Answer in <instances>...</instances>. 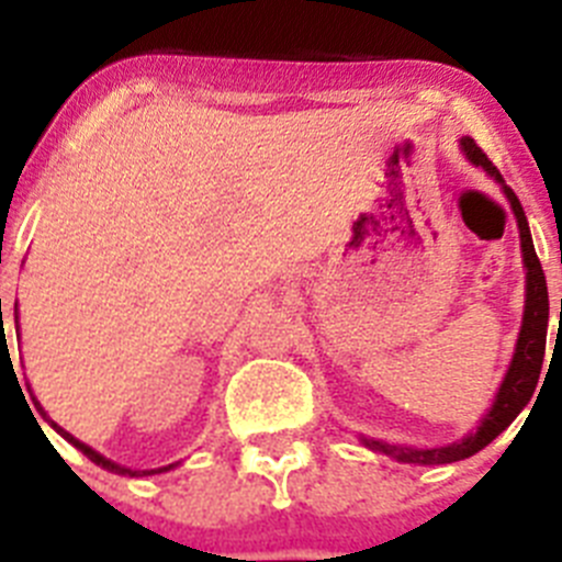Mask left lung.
Instances as JSON below:
<instances>
[{
  "instance_id": "1",
  "label": "left lung",
  "mask_w": 562,
  "mask_h": 562,
  "mask_svg": "<svg viewBox=\"0 0 562 562\" xmlns=\"http://www.w3.org/2000/svg\"><path fill=\"white\" fill-rule=\"evenodd\" d=\"M461 151L467 154V160L473 166L484 168L495 182H501L506 200L513 205L515 220H518L520 231V252H524V267H526V306H524V324H520L518 342H515V355L509 362V371H506L504 382H501L498 394H495L493 408L486 411V416L481 419V425L475 428V434L464 436L461 441L453 445H445V448H405V445H391V441L380 439H366L360 436V441L369 450L382 456H391L396 461H405V464H453V461L470 459L479 450H484L495 436L504 434L509 425L515 422V416L529 405L535 389H538L540 369H543V355H546V329H549V290H546V276L543 267L538 261V252L532 245V233H529V222H526V213L520 207L518 196L509 186H504V177H501L498 168L490 162L484 151L479 148V143L473 137H461Z\"/></svg>"
}]
</instances>
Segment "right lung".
Masks as SVG:
<instances>
[{"label":"right lung","mask_w":562,"mask_h":562,"mask_svg":"<svg viewBox=\"0 0 562 562\" xmlns=\"http://www.w3.org/2000/svg\"><path fill=\"white\" fill-rule=\"evenodd\" d=\"M0 304H2V301H0ZM38 411H42V408H38ZM42 416H44V419H47V414H44V411H42ZM47 422H49V425H53V430H58V434H61V436H64V439H67V441H69V445H76V448H78V450H81V453H83V456H87V459H89V461H95V464H98V467H103V470H109V473H117V475H132V479H140V475H154V473H168V470H171V467H177V464H168V467H157V470H128V467H121V464H114V461H109V459H106V456L95 453V450L89 448V445H83V441H78V439H76V436H72V434H67V430H64V428H58V425H56V422H53V419H47Z\"/></svg>","instance_id":"obj_1"}]
</instances>
